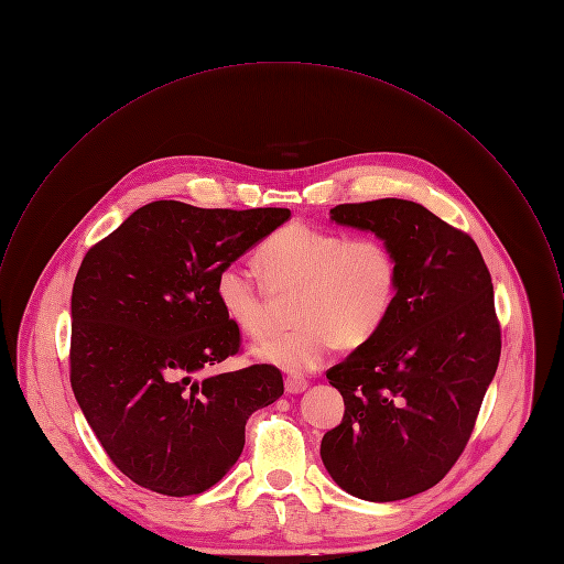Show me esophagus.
Wrapping results in <instances>:
<instances>
[{
	"mask_svg": "<svg viewBox=\"0 0 564 564\" xmlns=\"http://www.w3.org/2000/svg\"><path fill=\"white\" fill-rule=\"evenodd\" d=\"M284 387H286L289 393H300V391H304L308 387V380L302 378V376H286Z\"/></svg>",
	"mask_w": 564,
	"mask_h": 564,
	"instance_id": "esophagus-1",
	"label": "esophagus"
}]
</instances>
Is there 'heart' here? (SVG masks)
Returning <instances> with one entry per match:
<instances>
[{
  "mask_svg": "<svg viewBox=\"0 0 564 564\" xmlns=\"http://www.w3.org/2000/svg\"><path fill=\"white\" fill-rule=\"evenodd\" d=\"M256 264L262 280L234 262L220 267L216 300L240 333L264 339L273 297L295 295L291 317L297 326L258 350L289 372L319 368L337 346L368 344L389 319L400 289L395 251L376 234L291 223L260 242Z\"/></svg>",
  "mask_w": 564,
  "mask_h": 564,
  "instance_id": "obj_1",
  "label": "heart"
}]
</instances>
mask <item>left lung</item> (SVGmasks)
Returning a JSON list of instances; mask_svg holds the SVG:
<instances>
[{"mask_svg": "<svg viewBox=\"0 0 564 564\" xmlns=\"http://www.w3.org/2000/svg\"><path fill=\"white\" fill-rule=\"evenodd\" d=\"M330 214L393 247L400 289L376 337L326 372L346 411L322 462L346 492L398 501L442 481L470 440L501 357L492 278L475 240L420 203L376 198Z\"/></svg>", "mask_w": 564, "mask_h": 564, "instance_id": "obj_1", "label": "left lung"}]
</instances>
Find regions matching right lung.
<instances>
[{
    "instance_id": "obj_1",
    "label": "right lung",
    "mask_w": 564,
    "mask_h": 564,
    "mask_svg": "<svg viewBox=\"0 0 564 564\" xmlns=\"http://www.w3.org/2000/svg\"><path fill=\"white\" fill-rule=\"evenodd\" d=\"M289 218L284 207L155 200L85 253L69 380L109 459L138 486L166 497L209 490L240 457L249 415L284 393L275 366L214 372L240 352L214 284Z\"/></svg>"
}]
</instances>
